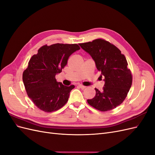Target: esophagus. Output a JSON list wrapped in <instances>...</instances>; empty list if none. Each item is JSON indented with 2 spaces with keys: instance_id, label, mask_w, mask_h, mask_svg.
Returning <instances> with one entry per match:
<instances>
[{
  "instance_id": "obj_1",
  "label": "esophagus",
  "mask_w": 155,
  "mask_h": 155,
  "mask_svg": "<svg viewBox=\"0 0 155 155\" xmlns=\"http://www.w3.org/2000/svg\"><path fill=\"white\" fill-rule=\"evenodd\" d=\"M78 87H79V88H82V89H85V88H86V87H85V86H83V85H78Z\"/></svg>"
}]
</instances>
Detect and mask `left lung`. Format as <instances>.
<instances>
[{"label": "left lung", "mask_w": 155, "mask_h": 155, "mask_svg": "<svg viewBox=\"0 0 155 155\" xmlns=\"http://www.w3.org/2000/svg\"><path fill=\"white\" fill-rule=\"evenodd\" d=\"M79 46L94 61L100 77L105 78L104 90L95 88L96 95L87 100L88 104L100 111L114 109L124 101L132 85V75L125 55L114 45L101 39Z\"/></svg>", "instance_id": "left-lung-1"}]
</instances>
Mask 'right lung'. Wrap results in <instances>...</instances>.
I'll use <instances>...</instances> for the list:
<instances>
[{
	"mask_svg": "<svg viewBox=\"0 0 155 155\" xmlns=\"http://www.w3.org/2000/svg\"><path fill=\"white\" fill-rule=\"evenodd\" d=\"M79 49L76 44L45 45L29 61L22 80L28 96L39 109L54 112L68 101L70 92L75 86L63 85L57 82L55 77L61 72L70 56Z\"/></svg>",
	"mask_w": 155,
	"mask_h": 155,
	"instance_id": "1",
	"label": "right lung"
}]
</instances>
